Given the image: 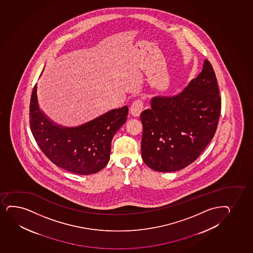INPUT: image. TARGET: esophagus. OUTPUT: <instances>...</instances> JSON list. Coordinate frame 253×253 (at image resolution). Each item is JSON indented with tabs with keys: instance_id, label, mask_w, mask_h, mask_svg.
Returning <instances> with one entry per match:
<instances>
[{
	"instance_id": "34e87169",
	"label": "esophagus",
	"mask_w": 253,
	"mask_h": 253,
	"mask_svg": "<svg viewBox=\"0 0 253 253\" xmlns=\"http://www.w3.org/2000/svg\"><path fill=\"white\" fill-rule=\"evenodd\" d=\"M143 110V101L142 99H137L132 103L130 108V112L133 116H139Z\"/></svg>"
}]
</instances>
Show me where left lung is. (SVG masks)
Returning a JSON list of instances; mask_svg holds the SVG:
<instances>
[{
    "instance_id": "obj_1",
    "label": "left lung",
    "mask_w": 253,
    "mask_h": 253,
    "mask_svg": "<svg viewBox=\"0 0 253 253\" xmlns=\"http://www.w3.org/2000/svg\"><path fill=\"white\" fill-rule=\"evenodd\" d=\"M142 111V158L159 172L176 171L198 159L217 130L221 97L212 65L178 95L154 97Z\"/></svg>"
}]
</instances>
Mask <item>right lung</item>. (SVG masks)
Segmentation results:
<instances>
[{"mask_svg": "<svg viewBox=\"0 0 253 253\" xmlns=\"http://www.w3.org/2000/svg\"><path fill=\"white\" fill-rule=\"evenodd\" d=\"M33 88L29 126L41 151L55 166L78 174H94L110 160L111 140L128 115V107L112 110L78 127H61L47 119Z\"/></svg>", "mask_w": 253, "mask_h": 253, "instance_id": "obj_1", "label": "right lung"}]
</instances>
